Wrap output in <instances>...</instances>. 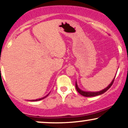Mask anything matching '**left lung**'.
<instances>
[{
	"mask_svg": "<svg viewBox=\"0 0 128 128\" xmlns=\"http://www.w3.org/2000/svg\"><path fill=\"white\" fill-rule=\"evenodd\" d=\"M114 78H115V77H114V80H113L112 82V83L109 85V86L106 87V88H104V90H102V91L98 92H87L82 91V90H81L80 88H78V86H77V83H76V90H77V91L81 95H82V96H85V97L96 96H98V95H100V94H102L105 93V92L107 91V90H109L110 88V87L112 86L113 83H114Z\"/></svg>",
	"mask_w": 128,
	"mask_h": 128,
	"instance_id": "1",
	"label": "left lung"
}]
</instances>
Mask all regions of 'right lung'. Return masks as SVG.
<instances>
[{
    "label": "right lung",
    "mask_w": 128,
    "mask_h": 128,
    "mask_svg": "<svg viewBox=\"0 0 128 128\" xmlns=\"http://www.w3.org/2000/svg\"><path fill=\"white\" fill-rule=\"evenodd\" d=\"M48 96V95H46V96L44 97V98H40V99H36V100H30V101H37V100H42V99H44V98H46V97H47Z\"/></svg>",
    "instance_id": "obj_1"
}]
</instances>
